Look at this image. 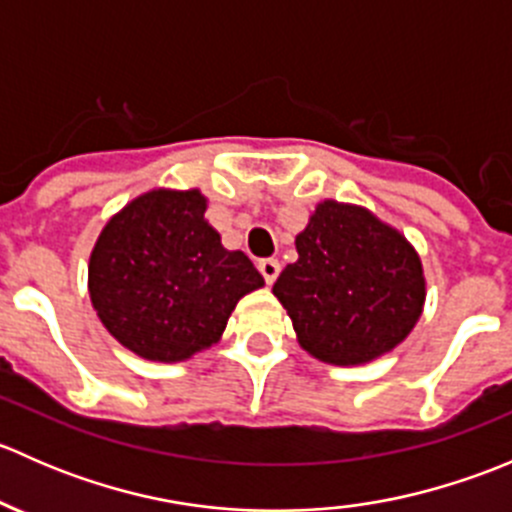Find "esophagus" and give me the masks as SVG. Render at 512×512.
Wrapping results in <instances>:
<instances>
[{
    "label": "esophagus",
    "instance_id": "obj_1",
    "mask_svg": "<svg viewBox=\"0 0 512 512\" xmlns=\"http://www.w3.org/2000/svg\"><path fill=\"white\" fill-rule=\"evenodd\" d=\"M257 267H260V272H262V277H265L267 285H272V282L277 280V275H280V262L277 260H262Z\"/></svg>",
    "mask_w": 512,
    "mask_h": 512
}]
</instances>
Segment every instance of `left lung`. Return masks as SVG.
I'll return each mask as SVG.
<instances>
[{
	"instance_id": "8db88e82",
	"label": "left lung",
	"mask_w": 512,
	"mask_h": 512,
	"mask_svg": "<svg viewBox=\"0 0 512 512\" xmlns=\"http://www.w3.org/2000/svg\"><path fill=\"white\" fill-rule=\"evenodd\" d=\"M294 247L297 262L282 270L272 294L309 356L334 366L369 364L414 332L426 277L404 232L364 205L327 198Z\"/></svg>"
}]
</instances>
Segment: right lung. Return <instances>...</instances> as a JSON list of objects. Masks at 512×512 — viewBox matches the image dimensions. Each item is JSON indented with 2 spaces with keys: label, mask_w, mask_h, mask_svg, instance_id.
Returning <instances> with one entry per match:
<instances>
[{
  "label": "right lung",
  "mask_w": 512,
  "mask_h": 512,
  "mask_svg": "<svg viewBox=\"0 0 512 512\" xmlns=\"http://www.w3.org/2000/svg\"><path fill=\"white\" fill-rule=\"evenodd\" d=\"M200 188H151L98 232L89 297L106 332L141 359L175 364L215 347L245 294L265 287L250 257L205 220Z\"/></svg>",
  "instance_id": "right-lung-1"
}]
</instances>
